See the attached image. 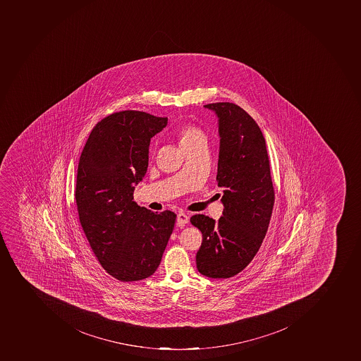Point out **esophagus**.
Instances as JSON below:
<instances>
[{
    "instance_id": "34e87169",
    "label": "esophagus",
    "mask_w": 361,
    "mask_h": 361,
    "mask_svg": "<svg viewBox=\"0 0 361 361\" xmlns=\"http://www.w3.org/2000/svg\"><path fill=\"white\" fill-rule=\"evenodd\" d=\"M188 221H190V217L184 212H179L178 215H177V221H178V224H188Z\"/></svg>"
}]
</instances>
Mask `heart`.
Listing matches in <instances>:
<instances>
[{
  "label": "heart",
  "mask_w": 361,
  "mask_h": 361,
  "mask_svg": "<svg viewBox=\"0 0 361 361\" xmlns=\"http://www.w3.org/2000/svg\"><path fill=\"white\" fill-rule=\"evenodd\" d=\"M178 138L179 144L184 147V146L193 145L200 140H206V135L197 127L185 126L179 130Z\"/></svg>",
  "instance_id": "obj_1"
}]
</instances>
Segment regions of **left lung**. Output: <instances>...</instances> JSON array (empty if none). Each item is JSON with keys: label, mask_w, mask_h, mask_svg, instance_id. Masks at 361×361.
<instances>
[{"label": "left lung", "mask_w": 361, "mask_h": 361, "mask_svg": "<svg viewBox=\"0 0 361 361\" xmlns=\"http://www.w3.org/2000/svg\"><path fill=\"white\" fill-rule=\"evenodd\" d=\"M219 118L217 182L224 206L219 221L194 215L192 225L202 233L197 271L214 279L241 272L257 254L267 234L274 188L263 133L254 118L233 103L204 105Z\"/></svg>", "instance_id": "8db88e82"}]
</instances>
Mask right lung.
<instances>
[{
  "label": "right lung",
  "mask_w": 361,
  "mask_h": 361,
  "mask_svg": "<svg viewBox=\"0 0 361 361\" xmlns=\"http://www.w3.org/2000/svg\"><path fill=\"white\" fill-rule=\"evenodd\" d=\"M168 118L122 111L94 126L80 157L75 200L80 223L100 265L120 281L149 278L160 265L176 221L133 200L145 176L152 137Z\"/></svg>",
  "instance_id": "right-lung-1"
}]
</instances>
